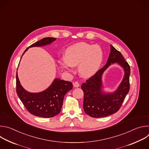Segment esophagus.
Wrapping results in <instances>:
<instances>
[{"instance_id": "34e87169", "label": "esophagus", "mask_w": 149, "mask_h": 149, "mask_svg": "<svg viewBox=\"0 0 149 149\" xmlns=\"http://www.w3.org/2000/svg\"><path fill=\"white\" fill-rule=\"evenodd\" d=\"M73 86H74V87L77 88V87H79V83L77 81H76V82L73 83Z\"/></svg>"}]
</instances>
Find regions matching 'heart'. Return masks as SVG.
I'll use <instances>...</instances> for the list:
<instances>
[{
	"instance_id": "heart-1",
	"label": "heart",
	"mask_w": 149,
	"mask_h": 149,
	"mask_svg": "<svg viewBox=\"0 0 149 149\" xmlns=\"http://www.w3.org/2000/svg\"><path fill=\"white\" fill-rule=\"evenodd\" d=\"M102 58V51L99 46L80 42L67 49L62 65L67 69L78 65V71L82 77H90L98 70Z\"/></svg>"
}]
</instances>
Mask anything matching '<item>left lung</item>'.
Returning a JSON list of instances; mask_svg holds the SVG:
<instances>
[{"instance_id": "left-lung-1", "label": "left lung", "mask_w": 149, "mask_h": 149, "mask_svg": "<svg viewBox=\"0 0 149 149\" xmlns=\"http://www.w3.org/2000/svg\"><path fill=\"white\" fill-rule=\"evenodd\" d=\"M110 53L105 66L84 82L83 108L85 113L94 118L107 117L119 110L130 90V67L118 51L110 45ZM117 62L124 69V78L117 90L112 93L102 91V75L111 64Z\"/></svg>"}]
</instances>
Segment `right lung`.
Returning a JSON list of instances; mask_svg holds the SVG:
<instances>
[{"label": "right lung", "mask_w": 149, "mask_h": 149, "mask_svg": "<svg viewBox=\"0 0 149 149\" xmlns=\"http://www.w3.org/2000/svg\"><path fill=\"white\" fill-rule=\"evenodd\" d=\"M56 39L52 37L42 39L26 48L22 55L29 48L45 46L51 44ZM16 78V93L19 98L31 114L40 117L51 118L58 114L65 95L73 87L71 82L56 78L47 90L40 93H32L26 91L21 86L17 72Z\"/></svg>", "instance_id": "1"}]
</instances>
